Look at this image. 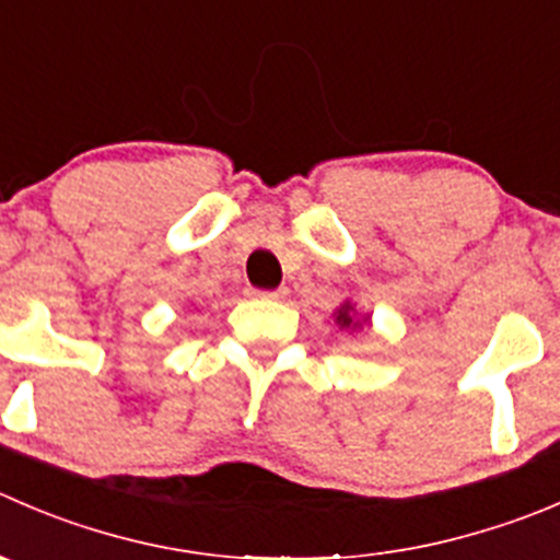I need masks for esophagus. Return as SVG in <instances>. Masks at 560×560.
Returning <instances> with one entry per match:
<instances>
[{
  "mask_svg": "<svg viewBox=\"0 0 560 560\" xmlns=\"http://www.w3.org/2000/svg\"><path fill=\"white\" fill-rule=\"evenodd\" d=\"M254 298H262V301H279L284 298V290H252Z\"/></svg>",
  "mask_w": 560,
  "mask_h": 560,
  "instance_id": "1",
  "label": "esophagus"
}]
</instances>
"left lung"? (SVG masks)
Instances as JSON below:
<instances>
[{
    "label": "left lung",
    "instance_id": "1",
    "mask_svg": "<svg viewBox=\"0 0 560 560\" xmlns=\"http://www.w3.org/2000/svg\"><path fill=\"white\" fill-rule=\"evenodd\" d=\"M350 308H352V306H341V308H339V317H336V319H339V325H341V328H350V325H352Z\"/></svg>",
    "mask_w": 560,
    "mask_h": 560
}]
</instances>
